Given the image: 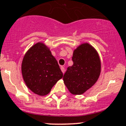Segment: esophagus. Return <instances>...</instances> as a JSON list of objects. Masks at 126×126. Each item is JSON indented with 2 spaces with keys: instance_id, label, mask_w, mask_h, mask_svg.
I'll return each instance as SVG.
<instances>
[{
  "instance_id": "1",
  "label": "esophagus",
  "mask_w": 126,
  "mask_h": 126,
  "mask_svg": "<svg viewBox=\"0 0 126 126\" xmlns=\"http://www.w3.org/2000/svg\"><path fill=\"white\" fill-rule=\"evenodd\" d=\"M61 71H62V72H63V74H64V72H65V68H64V67L61 66Z\"/></svg>"
}]
</instances>
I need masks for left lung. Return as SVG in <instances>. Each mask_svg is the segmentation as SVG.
I'll list each match as a JSON object with an SVG mask.
<instances>
[{"instance_id":"left-lung-1","label":"left lung","mask_w":126,"mask_h":126,"mask_svg":"<svg viewBox=\"0 0 126 126\" xmlns=\"http://www.w3.org/2000/svg\"><path fill=\"white\" fill-rule=\"evenodd\" d=\"M72 59L73 65L68 67L63 80L71 93L80 95L97 80L101 73V61L96 50L89 44L77 47Z\"/></svg>"}]
</instances>
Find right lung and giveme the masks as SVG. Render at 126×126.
Returning a JSON list of instances; mask_svg holds the SVG:
<instances>
[{
    "label": "right lung",
    "mask_w": 126,
    "mask_h": 126,
    "mask_svg": "<svg viewBox=\"0 0 126 126\" xmlns=\"http://www.w3.org/2000/svg\"><path fill=\"white\" fill-rule=\"evenodd\" d=\"M22 73L27 87L35 94L47 95L63 77L54 57L43 43L36 44L25 54L22 63Z\"/></svg>",
    "instance_id": "1"
}]
</instances>
